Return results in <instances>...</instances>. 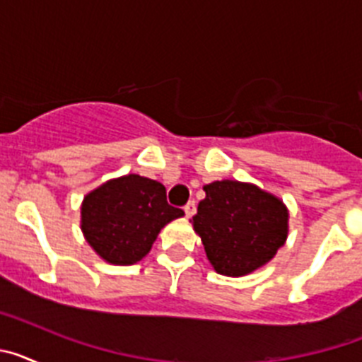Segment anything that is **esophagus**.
I'll return each instance as SVG.
<instances>
[{"instance_id": "1", "label": "esophagus", "mask_w": 362, "mask_h": 362, "mask_svg": "<svg viewBox=\"0 0 362 362\" xmlns=\"http://www.w3.org/2000/svg\"><path fill=\"white\" fill-rule=\"evenodd\" d=\"M185 214H187V217H192L196 214V201H188V203L185 204Z\"/></svg>"}]
</instances>
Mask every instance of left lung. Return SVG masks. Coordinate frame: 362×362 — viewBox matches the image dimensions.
<instances>
[{
	"label": "left lung",
	"mask_w": 362,
	"mask_h": 362,
	"mask_svg": "<svg viewBox=\"0 0 362 362\" xmlns=\"http://www.w3.org/2000/svg\"><path fill=\"white\" fill-rule=\"evenodd\" d=\"M192 225L206 257L223 276H246L277 254L288 233V212L277 197L239 181H214Z\"/></svg>",
	"instance_id": "obj_1"
}]
</instances>
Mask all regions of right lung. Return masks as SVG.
Masks as SVG:
<instances>
[{
    "label": "right lung",
    "mask_w": 362,
    "mask_h": 362,
    "mask_svg": "<svg viewBox=\"0 0 362 362\" xmlns=\"http://www.w3.org/2000/svg\"><path fill=\"white\" fill-rule=\"evenodd\" d=\"M153 179L129 174L112 179L83 201L81 228L88 245L112 264H134L152 248L166 223L183 216Z\"/></svg>",
    "instance_id": "right-lung-1"
}]
</instances>
